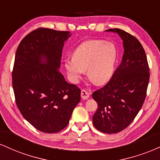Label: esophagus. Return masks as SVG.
I'll list each match as a JSON object with an SVG mask.
<instances>
[{"label": "esophagus", "instance_id": "1", "mask_svg": "<svg viewBox=\"0 0 160 160\" xmlns=\"http://www.w3.org/2000/svg\"><path fill=\"white\" fill-rule=\"evenodd\" d=\"M89 97V93H88L86 90H84V89H82L81 90V98L82 99H87Z\"/></svg>", "mask_w": 160, "mask_h": 160}]
</instances>
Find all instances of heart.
Wrapping results in <instances>:
<instances>
[{
	"mask_svg": "<svg viewBox=\"0 0 160 160\" xmlns=\"http://www.w3.org/2000/svg\"><path fill=\"white\" fill-rule=\"evenodd\" d=\"M118 58L114 43L103 40L83 42L74 49L72 58H66L65 67L72 82H78L86 69L88 78L97 85L111 80Z\"/></svg>",
	"mask_w": 160,
	"mask_h": 160,
	"instance_id": "obj_1",
	"label": "heart"
}]
</instances>
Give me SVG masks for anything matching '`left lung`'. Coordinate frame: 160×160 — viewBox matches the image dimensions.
<instances>
[{"label": "left lung", "instance_id": "left-lung-1", "mask_svg": "<svg viewBox=\"0 0 160 160\" xmlns=\"http://www.w3.org/2000/svg\"><path fill=\"white\" fill-rule=\"evenodd\" d=\"M107 32H117L122 38L124 54L109 82L92 93L98 104L92 122L98 131L113 134L128 127L141 110L146 98L150 69L144 49L135 37L120 28Z\"/></svg>", "mask_w": 160, "mask_h": 160}]
</instances>
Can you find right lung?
Returning a JSON list of instances; mask_svg holds the SVG:
<instances>
[{
    "label": "right lung",
    "instance_id": "1",
    "mask_svg": "<svg viewBox=\"0 0 160 160\" xmlns=\"http://www.w3.org/2000/svg\"><path fill=\"white\" fill-rule=\"evenodd\" d=\"M70 35V32L39 28L22 40L16 52L12 82L16 105L24 118L43 132L65 128L80 101V88L66 82L58 69L64 42Z\"/></svg>",
    "mask_w": 160,
    "mask_h": 160
}]
</instances>
